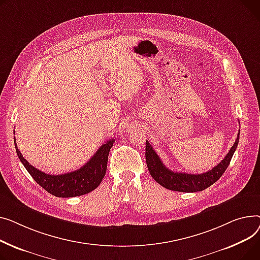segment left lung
Returning a JSON list of instances; mask_svg holds the SVG:
<instances>
[{
  "label": "left lung",
  "mask_w": 260,
  "mask_h": 260,
  "mask_svg": "<svg viewBox=\"0 0 260 260\" xmlns=\"http://www.w3.org/2000/svg\"><path fill=\"white\" fill-rule=\"evenodd\" d=\"M239 134L240 130L238 131L237 139L234 145L229 151V153L224 156V158L217 166L213 168L212 170L202 174H189L181 172L178 173L169 170L162 164L155 150L152 148L148 141H146V162L148 170L153 179L166 189L178 192L203 191L217 181L224 173L228 166L230 165L232 156L238 145Z\"/></svg>",
  "instance_id": "obj_1"
}]
</instances>
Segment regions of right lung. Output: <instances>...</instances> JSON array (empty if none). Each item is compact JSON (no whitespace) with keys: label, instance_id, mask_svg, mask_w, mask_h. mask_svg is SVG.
Masks as SVG:
<instances>
[{"label":"right lung","instance_id":"1","mask_svg":"<svg viewBox=\"0 0 260 260\" xmlns=\"http://www.w3.org/2000/svg\"><path fill=\"white\" fill-rule=\"evenodd\" d=\"M113 143L114 140L107 141L80 169L65 174L50 175L36 169L23 157L14 139L17 154L28 173L42 188L56 197L81 196L96 189L106 174L109 151Z\"/></svg>","mask_w":260,"mask_h":260}]
</instances>
